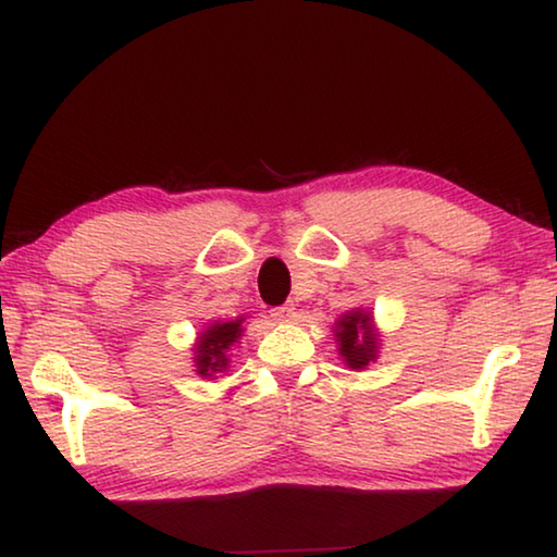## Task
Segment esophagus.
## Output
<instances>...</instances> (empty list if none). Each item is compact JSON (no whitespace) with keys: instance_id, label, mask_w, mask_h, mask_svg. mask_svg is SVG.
Returning <instances> with one entry per match:
<instances>
[{"instance_id":"obj_1","label":"esophagus","mask_w":557,"mask_h":557,"mask_svg":"<svg viewBox=\"0 0 557 557\" xmlns=\"http://www.w3.org/2000/svg\"><path fill=\"white\" fill-rule=\"evenodd\" d=\"M271 317L278 319V321H292V319H296V304H294V301H286L284 306H278V309H273Z\"/></svg>"}]
</instances>
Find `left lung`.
Returning <instances> with one entry per match:
<instances>
[{
  "mask_svg": "<svg viewBox=\"0 0 557 557\" xmlns=\"http://www.w3.org/2000/svg\"><path fill=\"white\" fill-rule=\"evenodd\" d=\"M336 342L344 361L351 369H361L376 359V338L369 332V313L354 311L349 317L338 319Z\"/></svg>",
  "mask_w": 557,
  "mask_h": 557,
  "instance_id": "left-lung-1",
  "label": "left lung"
}]
</instances>
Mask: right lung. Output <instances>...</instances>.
Listing matches in <instances>:
<instances>
[{"mask_svg":"<svg viewBox=\"0 0 557 557\" xmlns=\"http://www.w3.org/2000/svg\"><path fill=\"white\" fill-rule=\"evenodd\" d=\"M240 321H225V324H213L208 326V332L200 334V342H198V349H196V364H198V374L203 376H211L213 372H223L225 367H228V357H225V351H228V346L236 342L240 336Z\"/></svg>","mask_w":557,"mask_h":557,"instance_id":"1","label":"right lung"}]
</instances>
